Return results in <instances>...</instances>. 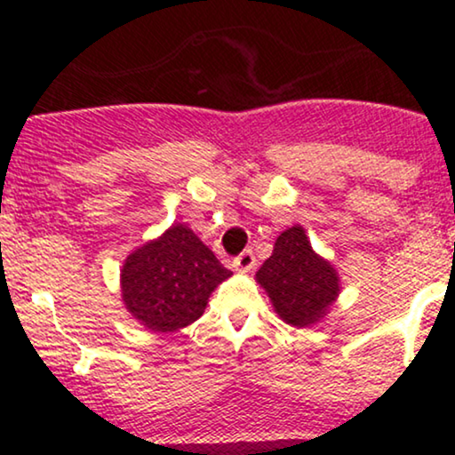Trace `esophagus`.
<instances>
[{"label": "esophagus", "mask_w": 455, "mask_h": 455, "mask_svg": "<svg viewBox=\"0 0 455 455\" xmlns=\"http://www.w3.org/2000/svg\"><path fill=\"white\" fill-rule=\"evenodd\" d=\"M254 263H257V259H254L252 250H245V252H242L237 259L233 260V267L237 271H243L245 274V271L254 269Z\"/></svg>", "instance_id": "esophagus-1"}]
</instances>
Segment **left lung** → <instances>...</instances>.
I'll list each match as a JSON object with an SVG mask.
<instances>
[{"label": "left lung", "mask_w": 455, "mask_h": 455, "mask_svg": "<svg viewBox=\"0 0 455 455\" xmlns=\"http://www.w3.org/2000/svg\"><path fill=\"white\" fill-rule=\"evenodd\" d=\"M257 282L286 325L312 327L329 315L340 295L336 267L312 248L306 228L295 224L278 235Z\"/></svg>", "instance_id": "8db88e82"}]
</instances>
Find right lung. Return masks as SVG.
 Masks as SVG:
<instances>
[{
	"instance_id": "1",
	"label": "right lung",
	"mask_w": 455,
	"mask_h": 455,
	"mask_svg": "<svg viewBox=\"0 0 455 455\" xmlns=\"http://www.w3.org/2000/svg\"><path fill=\"white\" fill-rule=\"evenodd\" d=\"M216 254L186 224H171L124 260L122 301L149 331H180L205 312L218 284L231 278Z\"/></svg>"
}]
</instances>
